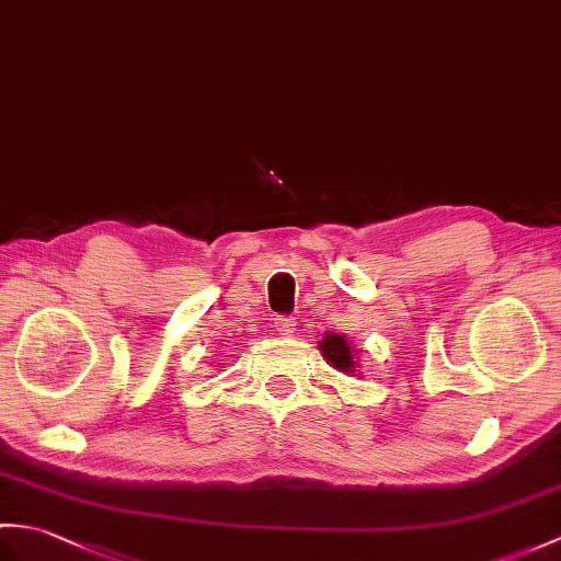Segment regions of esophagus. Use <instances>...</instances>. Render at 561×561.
Wrapping results in <instances>:
<instances>
[{"instance_id":"1","label":"esophagus","mask_w":561,"mask_h":561,"mask_svg":"<svg viewBox=\"0 0 561 561\" xmlns=\"http://www.w3.org/2000/svg\"><path fill=\"white\" fill-rule=\"evenodd\" d=\"M275 330L282 334V336H291L296 332V320L294 318H277L275 320Z\"/></svg>"}]
</instances>
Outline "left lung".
Segmentation results:
<instances>
[{
    "instance_id": "left-lung-1",
    "label": "left lung",
    "mask_w": 561,
    "mask_h": 561,
    "mask_svg": "<svg viewBox=\"0 0 561 561\" xmlns=\"http://www.w3.org/2000/svg\"><path fill=\"white\" fill-rule=\"evenodd\" d=\"M318 348H320L322 358L328 360L334 370H340L344 375H360V373H356V368H358L356 351L344 334L324 332V336L318 342Z\"/></svg>"
}]
</instances>
